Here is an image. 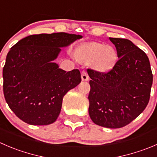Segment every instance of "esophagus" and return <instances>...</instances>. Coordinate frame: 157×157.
Wrapping results in <instances>:
<instances>
[{
    "instance_id": "1",
    "label": "esophagus",
    "mask_w": 157,
    "mask_h": 157,
    "mask_svg": "<svg viewBox=\"0 0 157 157\" xmlns=\"http://www.w3.org/2000/svg\"><path fill=\"white\" fill-rule=\"evenodd\" d=\"M81 79L83 81H87L89 80V76H88L87 73L86 71H83L81 74Z\"/></svg>"
}]
</instances>
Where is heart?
Returning <instances> with one entry per match:
<instances>
[{"instance_id": "heart-1", "label": "heart", "mask_w": 157, "mask_h": 157, "mask_svg": "<svg viewBox=\"0 0 157 157\" xmlns=\"http://www.w3.org/2000/svg\"><path fill=\"white\" fill-rule=\"evenodd\" d=\"M78 60L91 62L92 66L100 72H106L113 68L117 59L116 50L109 45L90 42L80 45L75 51Z\"/></svg>"}]
</instances>
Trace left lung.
<instances>
[{
  "mask_svg": "<svg viewBox=\"0 0 157 157\" xmlns=\"http://www.w3.org/2000/svg\"><path fill=\"white\" fill-rule=\"evenodd\" d=\"M109 40L119 59L107 72L87 69L91 78L89 114L94 124L116 129L130 124L147 107L153 74L147 54L130 40Z\"/></svg>",
  "mask_w": 157,
  "mask_h": 157,
  "instance_id": "1",
  "label": "left lung"
}]
</instances>
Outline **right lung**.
<instances>
[{
	"mask_svg": "<svg viewBox=\"0 0 157 157\" xmlns=\"http://www.w3.org/2000/svg\"><path fill=\"white\" fill-rule=\"evenodd\" d=\"M81 38L63 33L30 35L13 45L3 68V90L9 107L30 125H48L60 113L65 94L81 82L80 71L53 63L60 51Z\"/></svg>",
	"mask_w": 157,
	"mask_h": 157,
	"instance_id": "right-lung-1",
	"label": "right lung"
}]
</instances>
